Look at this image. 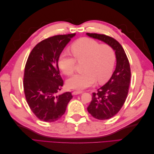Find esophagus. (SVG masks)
Masks as SVG:
<instances>
[{"mask_svg": "<svg viewBox=\"0 0 154 154\" xmlns=\"http://www.w3.org/2000/svg\"><path fill=\"white\" fill-rule=\"evenodd\" d=\"M83 93V91H73L72 92V94L73 95H77V94H80Z\"/></svg>", "mask_w": 154, "mask_h": 154, "instance_id": "1", "label": "esophagus"}]
</instances>
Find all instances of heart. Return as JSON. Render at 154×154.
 <instances>
[{"instance_id": "b5f03b06", "label": "heart", "mask_w": 154, "mask_h": 154, "mask_svg": "<svg viewBox=\"0 0 154 154\" xmlns=\"http://www.w3.org/2000/svg\"><path fill=\"white\" fill-rule=\"evenodd\" d=\"M71 56L64 52L60 56L58 67L63 74L71 76L75 71L76 61L84 62L81 74L74 75L67 81V86L81 90L96 82L103 84L112 76L116 60V52L108 44H100L98 42L88 37H83L71 46Z\"/></svg>"}]
</instances>
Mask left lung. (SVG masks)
Returning <instances> with one entry per match:
<instances>
[{"mask_svg":"<svg viewBox=\"0 0 154 154\" xmlns=\"http://www.w3.org/2000/svg\"><path fill=\"white\" fill-rule=\"evenodd\" d=\"M87 35L110 45L116 52L114 72L106 84L92 93V101L87 107L88 112L94 118L109 119L121 110L127 97L131 77L129 61L122 45L112 37L89 32Z\"/></svg>","mask_w":154,"mask_h":154,"instance_id":"obj_1","label":"left lung"}]
</instances>
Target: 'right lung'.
Listing matches in <instances>:
<instances>
[{
    "label": "right lung",
    "mask_w": 154,
    "mask_h": 154,
    "mask_svg": "<svg viewBox=\"0 0 154 154\" xmlns=\"http://www.w3.org/2000/svg\"><path fill=\"white\" fill-rule=\"evenodd\" d=\"M75 35H55L43 40L35 46L27 60L23 82L26 101L43 122L59 119L72 98L70 92L58 94L63 85L58 62L63 49Z\"/></svg>",
    "instance_id": "1"
}]
</instances>
